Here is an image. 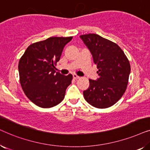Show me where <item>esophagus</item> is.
<instances>
[{
    "mask_svg": "<svg viewBox=\"0 0 150 150\" xmlns=\"http://www.w3.org/2000/svg\"><path fill=\"white\" fill-rule=\"evenodd\" d=\"M73 78L74 79H79L80 77L79 76H77L76 74H73Z\"/></svg>",
    "mask_w": 150,
    "mask_h": 150,
    "instance_id": "esophagus-1",
    "label": "esophagus"
}]
</instances>
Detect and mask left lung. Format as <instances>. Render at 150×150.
<instances>
[{
	"label": "left lung",
	"instance_id": "left-lung-1",
	"mask_svg": "<svg viewBox=\"0 0 150 150\" xmlns=\"http://www.w3.org/2000/svg\"><path fill=\"white\" fill-rule=\"evenodd\" d=\"M92 54L99 78L89 79V87L83 91L89 104L98 108L110 107L124 95L128 83L130 65L120 46L97 34L80 36Z\"/></svg>",
	"mask_w": 150,
	"mask_h": 150
}]
</instances>
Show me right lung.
I'll return each mask as SVG.
<instances>
[{
	"instance_id": "obj_1",
	"label": "right lung",
	"mask_w": 150,
	"mask_h": 150,
	"mask_svg": "<svg viewBox=\"0 0 150 150\" xmlns=\"http://www.w3.org/2000/svg\"><path fill=\"white\" fill-rule=\"evenodd\" d=\"M69 38H50L30 45L18 64L20 82L27 98L37 106L51 108L65 97L72 75L64 76L54 70Z\"/></svg>"
}]
</instances>
